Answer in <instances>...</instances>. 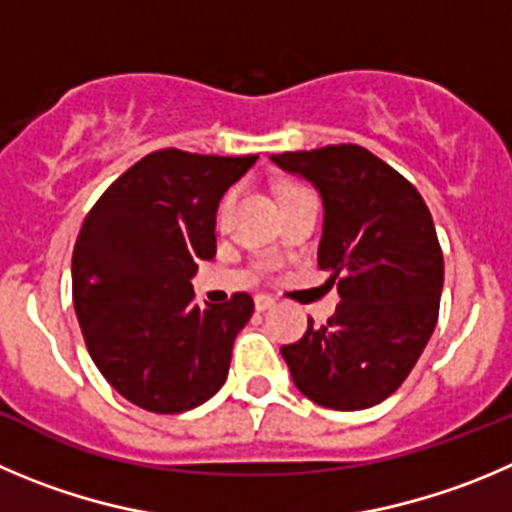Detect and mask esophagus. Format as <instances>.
<instances>
[{"label": "esophagus", "instance_id": "1", "mask_svg": "<svg viewBox=\"0 0 512 512\" xmlns=\"http://www.w3.org/2000/svg\"><path fill=\"white\" fill-rule=\"evenodd\" d=\"M275 305V300L270 298V295H255V308L257 310H267Z\"/></svg>", "mask_w": 512, "mask_h": 512}]
</instances>
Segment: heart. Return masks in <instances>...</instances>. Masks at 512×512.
Masks as SVG:
<instances>
[{
  "mask_svg": "<svg viewBox=\"0 0 512 512\" xmlns=\"http://www.w3.org/2000/svg\"><path fill=\"white\" fill-rule=\"evenodd\" d=\"M290 191H298V189H288L285 191V194H290ZM234 197H237V191H227V194H224L222 197V202H219V207H217V222L222 224L224 219H227V214H229V209H232V204H234Z\"/></svg>",
  "mask_w": 512,
  "mask_h": 512,
  "instance_id": "obj_1",
  "label": "heart"
}]
</instances>
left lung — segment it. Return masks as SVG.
<instances>
[{
  "mask_svg": "<svg viewBox=\"0 0 512 512\" xmlns=\"http://www.w3.org/2000/svg\"><path fill=\"white\" fill-rule=\"evenodd\" d=\"M280 169L323 199L318 267L338 285L336 313L280 348L295 386L338 412L394 394L422 356L439 315L444 260L422 194L356 143L285 151Z\"/></svg>",
  "mask_w": 512,
  "mask_h": 512,
  "instance_id": "8db88e82",
  "label": "left lung"
}]
</instances>
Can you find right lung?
<instances>
[{"label": "right lung", "instance_id": "right-lung-1", "mask_svg": "<svg viewBox=\"0 0 512 512\" xmlns=\"http://www.w3.org/2000/svg\"><path fill=\"white\" fill-rule=\"evenodd\" d=\"M257 156L164 148L95 202L73 250V305L90 358L131 404L179 414L227 381L232 346L255 303L234 293L199 308L191 278L217 252V207Z\"/></svg>", "mask_w": 512, "mask_h": 512}]
</instances>
